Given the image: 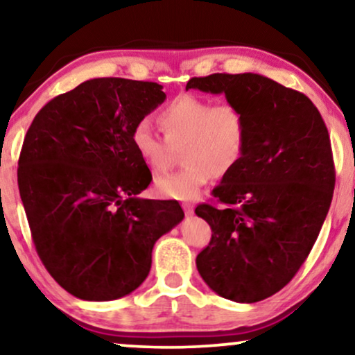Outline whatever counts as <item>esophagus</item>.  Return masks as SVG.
Masks as SVG:
<instances>
[{
  "label": "esophagus",
  "mask_w": 355,
  "mask_h": 355,
  "mask_svg": "<svg viewBox=\"0 0 355 355\" xmlns=\"http://www.w3.org/2000/svg\"><path fill=\"white\" fill-rule=\"evenodd\" d=\"M182 208H184V213H186L187 216L193 215V205H192V203H182Z\"/></svg>",
  "instance_id": "1"
}]
</instances>
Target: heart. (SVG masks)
Masks as SVG:
<instances>
[{
    "instance_id": "b5f03b06",
    "label": "heart",
    "mask_w": 355,
    "mask_h": 355,
    "mask_svg": "<svg viewBox=\"0 0 355 355\" xmlns=\"http://www.w3.org/2000/svg\"><path fill=\"white\" fill-rule=\"evenodd\" d=\"M157 124L164 139L148 123H139L130 142L145 166L153 174L171 168L182 152L181 171L159 178L155 189L159 196L192 200L211 178L223 179L239 166L249 140L247 118L234 103H218L196 94H181L163 106Z\"/></svg>"
}]
</instances>
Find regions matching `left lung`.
<instances>
[{
	"instance_id": "8db88e82",
	"label": "left lung",
	"mask_w": 355,
	"mask_h": 355,
	"mask_svg": "<svg viewBox=\"0 0 355 355\" xmlns=\"http://www.w3.org/2000/svg\"><path fill=\"white\" fill-rule=\"evenodd\" d=\"M187 89L225 94L244 111L245 155L197 216L211 239L197 255L221 297L252 304L284 288L317 241L331 205L334 163L324 121L309 96L260 74L192 77Z\"/></svg>"
}]
</instances>
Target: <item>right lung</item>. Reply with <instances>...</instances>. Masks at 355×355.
<instances>
[{"label":"right lung","mask_w":355,"mask_h":355,"mask_svg":"<svg viewBox=\"0 0 355 355\" xmlns=\"http://www.w3.org/2000/svg\"><path fill=\"white\" fill-rule=\"evenodd\" d=\"M157 82L100 77L48 101L33 118L17 182L32 241L58 284L84 300H113L148 276L155 242L182 221L176 200L139 193L152 173L132 129L162 105Z\"/></svg>","instance_id":"1"}]
</instances>
